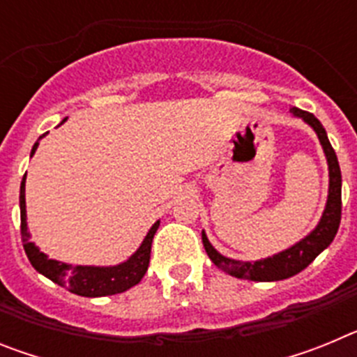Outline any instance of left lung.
Returning <instances> with one entry per match:
<instances>
[{
  "mask_svg": "<svg viewBox=\"0 0 357 357\" xmlns=\"http://www.w3.org/2000/svg\"><path fill=\"white\" fill-rule=\"evenodd\" d=\"M291 114L295 118H301L313 128L321 148H324V153H326L327 168H329V191H327L326 209L321 213L317 227L301 241H296L286 250L257 261H239L220 254L207 239L206 230H202V243H204L209 259L218 268H222L223 272L238 277V279L255 280V282H273V280L289 279L313 263L317 255L321 254L333 243L334 236L338 232L340 220H342V172H340L338 157L331 146L326 128L321 127V123L311 112L293 107Z\"/></svg>",
  "mask_w": 357,
  "mask_h": 357,
  "instance_id": "8db88e82",
  "label": "left lung"
}]
</instances>
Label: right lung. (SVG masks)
Segmentation results:
<instances>
[{"label": "right lung", "instance_id": "add662e5", "mask_svg": "<svg viewBox=\"0 0 357 357\" xmlns=\"http://www.w3.org/2000/svg\"><path fill=\"white\" fill-rule=\"evenodd\" d=\"M68 119V118H66ZM62 119V123L66 121ZM61 123V125H62ZM43 134L37 139V143L31 148L30 157H33L39 141L43 139ZM24 184H26V175L21 181V191H19V209H21V238H23V247L26 252L28 259H30L31 266L36 268L40 275L48 277L55 284L68 288L69 291L80 296H89V298H96V296H107L116 295V293H123L127 289L134 288L135 284H139L141 279L144 277L150 264V252H151V239L155 236L159 223L155 222L148 230V234L144 236L143 243L139 248L123 263L114 264V266H85V264H68L62 261L50 259L48 255L40 252L36 243L30 241V230H28L26 223V200H24Z\"/></svg>", "mask_w": 357, "mask_h": 357}]
</instances>
